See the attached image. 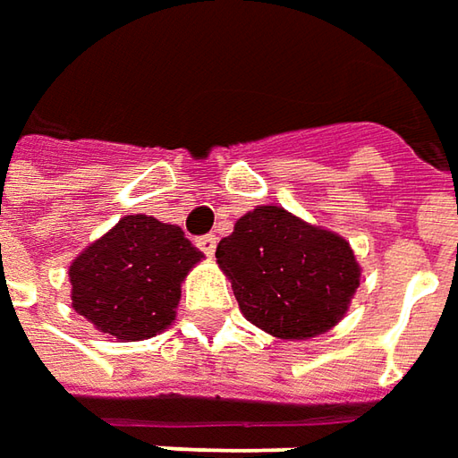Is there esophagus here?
I'll use <instances>...</instances> for the list:
<instances>
[{"instance_id": "34e87169", "label": "esophagus", "mask_w": 458, "mask_h": 458, "mask_svg": "<svg viewBox=\"0 0 458 458\" xmlns=\"http://www.w3.org/2000/svg\"><path fill=\"white\" fill-rule=\"evenodd\" d=\"M196 247L204 251L207 257H211L214 254V250H216V234H204L196 239Z\"/></svg>"}]
</instances>
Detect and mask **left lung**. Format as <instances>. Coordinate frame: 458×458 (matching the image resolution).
Segmentation results:
<instances>
[{
	"mask_svg": "<svg viewBox=\"0 0 458 458\" xmlns=\"http://www.w3.org/2000/svg\"><path fill=\"white\" fill-rule=\"evenodd\" d=\"M244 318L269 335L305 340L351 305L360 267L351 244L279 207H257L216 247Z\"/></svg>",
	"mask_w": 458,
	"mask_h": 458,
	"instance_id": "left-lung-1",
	"label": "left lung"
}]
</instances>
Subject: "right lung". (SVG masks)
I'll return each mask as SVG.
<instances>
[{"label":"right lung","mask_w":458,"mask_h":458,"mask_svg":"<svg viewBox=\"0 0 458 458\" xmlns=\"http://www.w3.org/2000/svg\"><path fill=\"white\" fill-rule=\"evenodd\" d=\"M201 257L179 226L123 216L70 265L72 308L118 340L153 337L174 322L181 282Z\"/></svg>","instance_id":"add662e5"}]
</instances>
